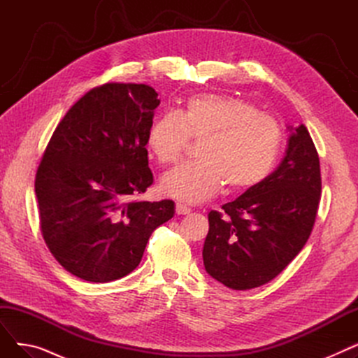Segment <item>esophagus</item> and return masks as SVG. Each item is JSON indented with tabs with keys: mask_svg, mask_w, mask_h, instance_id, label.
Here are the masks:
<instances>
[{
	"mask_svg": "<svg viewBox=\"0 0 358 358\" xmlns=\"http://www.w3.org/2000/svg\"><path fill=\"white\" fill-rule=\"evenodd\" d=\"M176 212H177V215H189V213H190V209L185 208V206H182V204H180V203H177Z\"/></svg>",
	"mask_w": 358,
	"mask_h": 358,
	"instance_id": "34e87169",
	"label": "esophagus"
}]
</instances>
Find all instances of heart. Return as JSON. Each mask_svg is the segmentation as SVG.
Segmentation results:
<instances>
[{
    "instance_id": "b5f03b06",
    "label": "heart",
    "mask_w": 358,
    "mask_h": 358,
    "mask_svg": "<svg viewBox=\"0 0 358 358\" xmlns=\"http://www.w3.org/2000/svg\"><path fill=\"white\" fill-rule=\"evenodd\" d=\"M192 139H203L200 161L182 164L159 181L164 196L197 204L212 199L227 184L232 193L248 192L274 169L283 131L250 101L200 94L187 100L180 115L165 113L150 124L146 145L162 165L176 164Z\"/></svg>"
}]
</instances>
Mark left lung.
Returning a JSON list of instances; mask_svg holds the SVG:
<instances>
[{"label":"left lung","mask_w":358,"mask_h":358,"mask_svg":"<svg viewBox=\"0 0 358 358\" xmlns=\"http://www.w3.org/2000/svg\"><path fill=\"white\" fill-rule=\"evenodd\" d=\"M285 158L259 185L209 213L204 268L219 283L250 290L268 283L305 247L321 200V168L305 124L287 126Z\"/></svg>","instance_id":"8db88e82"}]
</instances>
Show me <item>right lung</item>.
<instances>
[{
    "instance_id": "obj_1",
    "label": "right lung",
    "mask_w": 358,
    "mask_h": 358,
    "mask_svg": "<svg viewBox=\"0 0 358 358\" xmlns=\"http://www.w3.org/2000/svg\"><path fill=\"white\" fill-rule=\"evenodd\" d=\"M158 106L145 84L88 91L55 129L37 168L46 245L85 281L108 283L134 271L149 236L176 213L173 200L135 199L154 182L145 146Z\"/></svg>"
}]
</instances>
